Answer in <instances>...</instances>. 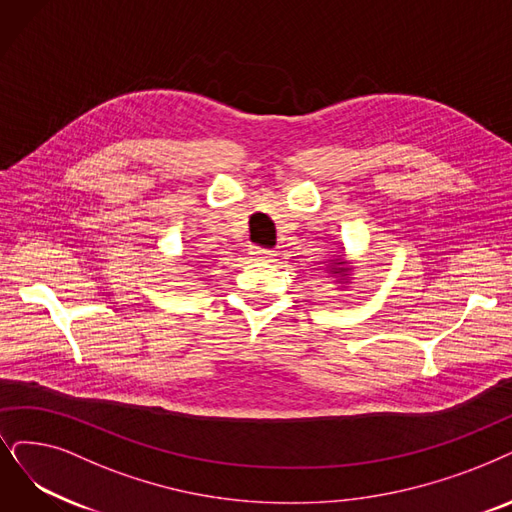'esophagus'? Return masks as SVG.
<instances>
[{
    "label": "esophagus",
    "instance_id": "esophagus-1",
    "mask_svg": "<svg viewBox=\"0 0 512 512\" xmlns=\"http://www.w3.org/2000/svg\"><path fill=\"white\" fill-rule=\"evenodd\" d=\"M250 258L256 260V262H271L277 254L275 250H267V248H258V245H252V248L248 250Z\"/></svg>",
    "mask_w": 512,
    "mask_h": 512
}]
</instances>
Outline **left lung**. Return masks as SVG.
I'll return each mask as SVG.
<instances>
[{
	"mask_svg": "<svg viewBox=\"0 0 512 512\" xmlns=\"http://www.w3.org/2000/svg\"><path fill=\"white\" fill-rule=\"evenodd\" d=\"M330 264H332V267H330V273H332V275H338L340 279H346V275L351 273V267H349V264H346V260H342V258L332 260Z\"/></svg>",
	"mask_w": 512,
	"mask_h": 512,
	"instance_id": "1",
	"label": "left lung"
}]
</instances>
